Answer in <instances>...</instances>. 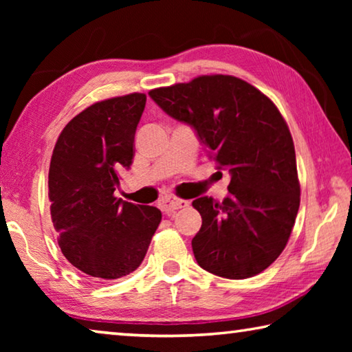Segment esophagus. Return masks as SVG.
Masks as SVG:
<instances>
[{
	"label": "esophagus",
	"mask_w": 352,
	"mask_h": 352,
	"mask_svg": "<svg viewBox=\"0 0 352 352\" xmlns=\"http://www.w3.org/2000/svg\"><path fill=\"white\" fill-rule=\"evenodd\" d=\"M189 201L188 200H183V199H178L175 195H164V197L160 200V208H162V211L164 212H172L175 210H180V208L188 206Z\"/></svg>",
	"instance_id": "1"
}]
</instances>
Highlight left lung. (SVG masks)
I'll return each mask as SVG.
<instances>
[{
	"label": "left lung",
	"mask_w": 352,
	"mask_h": 352,
	"mask_svg": "<svg viewBox=\"0 0 352 352\" xmlns=\"http://www.w3.org/2000/svg\"><path fill=\"white\" fill-rule=\"evenodd\" d=\"M158 107L189 124L219 169L228 197H200L201 228L192 239L197 264L212 275L245 279L276 261L300 208L294 140L276 105L234 76L195 77L148 91Z\"/></svg>",
	"instance_id": "1"
}]
</instances>
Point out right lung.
Instances as JSON below:
<instances>
[{"label": "right lung", "mask_w": 352, "mask_h": 352, "mask_svg": "<svg viewBox=\"0 0 352 352\" xmlns=\"http://www.w3.org/2000/svg\"><path fill=\"white\" fill-rule=\"evenodd\" d=\"M144 107L142 93L90 105L65 126L51 157L47 195L58 247L100 281L138 269L162 222L158 208L115 197Z\"/></svg>", "instance_id": "obj_1"}]
</instances>
